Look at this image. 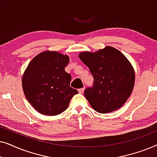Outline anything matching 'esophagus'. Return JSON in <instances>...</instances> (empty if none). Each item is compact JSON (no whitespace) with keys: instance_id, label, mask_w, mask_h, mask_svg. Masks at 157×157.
Returning <instances> with one entry per match:
<instances>
[{"instance_id":"esophagus-1","label":"esophagus","mask_w":157,"mask_h":157,"mask_svg":"<svg viewBox=\"0 0 157 157\" xmlns=\"http://www.w3.org/2000/svg\"><path fill=\"white\" fill-rule=\"evenodd\" d=\"M84 89H85V88L83 87V88H81V89H78V91H79V93H81V94H82L83 91H84Z\"/></svg>"}]
</instances>
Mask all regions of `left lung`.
I'll list each match as a JSON object with an SVG mask.
<instances>
[{
  "instance_id": "left-lung-1",
  "label": "left lung",
  "mask_w": 157,
  "mask_h": 157,
  "mask_svg": "<svg viewBox=\"0 0 157 157\" xmlns=\"http://www.w3.org/2000/svg\"><path fill=\"white\" fill-rule=\"evenodd\" d=\"M78 56L94 77L93 86L84 91L92 108L106 113L123 106L132 94L135 81L132 66L123 53L107 46L95 53H81Z\"/></svg>"
}]
</instances>
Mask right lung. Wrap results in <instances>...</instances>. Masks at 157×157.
Instances as JSON below:
<instances>
[{
  "label": "right lung",
  "instance_id": "1",
  "mask_svg": "<svg viewBox=\"0 0 157 157\" xmlns=\"http://www.w3.org/2000/svg\"><path fill=\"white\" fill-rule=\"evenodd\" d=\"M68 56L44 51L30 62L22 78L25 96L34 109L44 115L56 116L67 109L78 92L70 86L71 76L66 72Z\"/></svg>",
  "mask_w": 157,
  "mask_h": 157
}]
</instances>
